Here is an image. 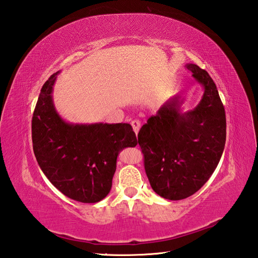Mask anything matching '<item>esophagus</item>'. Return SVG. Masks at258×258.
I'll return each instance as SVG.
<instances>
[{
	"instance_id": "esophagus-1",
	"label": "esophagus",
	"mask_w": 258,
	"mask_h": 258,
	"mask_svg": "<svg viewBox=\"0 0 258 258\" xmlns=\"http://www.w3.org/2000/svg\"><path fill=\"white\" fill-rule=\"evenodd\" d=\"M131 125H133V129L135 131V134L138 135L140 127H141V122L139 121V120H134V121H131Z\"/></svg>"
}]
</instances>
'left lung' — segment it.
<instances>
[{
    "instance_id": "1",
    "label": "left lung",
    "mask_w": 258,
    "mask_h": 258,
    "mask_svg": "<svg viewBox=\"0 0 258 258\" xmlns=\"http://www.w3.org/2000/svg\"><path fill=\"white\" fill-rule=\"evenodd\" d=\"M186 68L203 88L197 107L185 111L184 98L171 97L138 135L151 187L172 201L191 197L207 183L226 140L225 110L213 79L196 64Z\"/></svg>"
}]
</instances>
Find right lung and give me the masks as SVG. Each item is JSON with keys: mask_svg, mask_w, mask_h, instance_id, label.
I'll return each mask as SVG.
<instances>
[{"mask_svg": "<svg viewBox=\"0 0 258 258\" xmlns=\"http://www.w3.org/2000/svg\"><path fill=\"white\" fill-rule=\"evenodd\" d=\"M58 74L43 85L34 110V154L44 174L64 196L97 203L111 190L120 151L138 141L129 123H73L62 119L53 101Z\"/></svg>", "mask_w": 258, "mask_h": 258, "instance_id": "1", "label": "right lung"}]
</instances>
